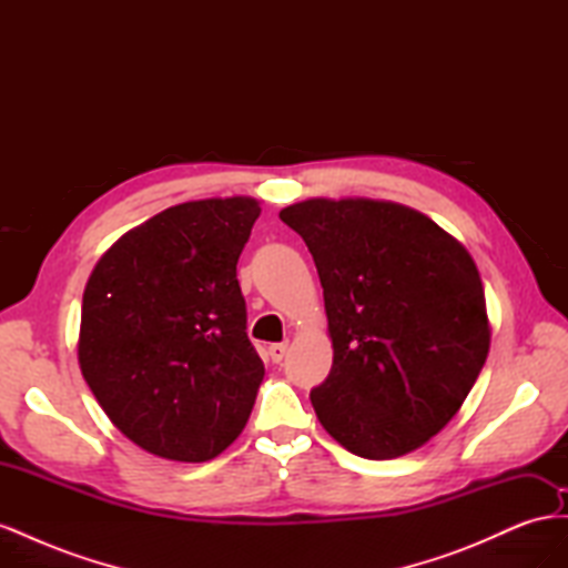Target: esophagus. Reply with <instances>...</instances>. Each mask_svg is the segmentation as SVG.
<instances>
[{
  "label": "esophagus",
  "instance_id": "obj_1",
  "mask_svg": "<svg viewBox=\"0 0 568 568\" xmlns=\"http://www.w3.org/2000/svg\"><path fill=\"white\" fill-rule=\"evenodd\" d=\"M286 343H272V346L267 348V355H270V359L272 363H282L284 359V355H286Z\"/></svg>",
  "mask_w": 568,
  "mask_h": 568
}]
</instances>
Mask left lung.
Here are the masks:
<instances>
[{
  "label": "left lung",
  "instance_id": "left-lung-1",
  "mask_svg": "<svg viewBox=\"0 0 568 568\" xmlns=\"http://www.w3.org/2000/svg\"><path fill=\"white\" fill-rule=\"evenodd\" d=\"M280 217L313 253L334 363L311 400L348 453L395 459L445 428L490 351L471 253L432 217L374 199H307Z\"/></svg>",
  "mask_w": 568,
  "mask_h": 568
}]
</instances>
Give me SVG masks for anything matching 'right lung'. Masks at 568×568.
I'll return each instance as SVG.
<instances>
[{
	"label": "right lung",
	"mask_w": 568,
	"mask_h": 568,
	"mask_svg": "<svg viewBox=\"0 0 568 568\" xmlns=\"http://www.w3.org/2000/svg\"><path fill=\"white\" fill-rule=\"evenodd\" d=\"M261 201L170 205L99 257L82 294L78 363L142 450L209 462L244 432L265 367L236 280Z\"/></svg>",
	"instance_id": "1"
}]
</instances>
